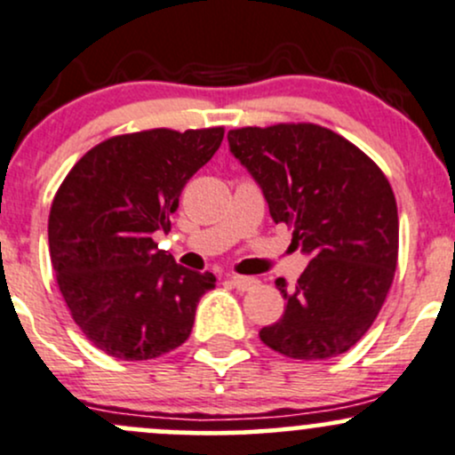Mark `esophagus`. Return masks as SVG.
<instances>
[{"instance_id":"1","label":"esophagus","mask_w":455,"mask_h":455,"mask_svg":"<svg viewBox=\"0 0 455 455\" xmlns=\"http://www.w3.org/2000/svg\"><path fill=\"white\" fill-rule=\"evenodd\" d=\"M228 281L233 283V287L239 289V291H248V289H252L257 281L251 276H239V274H233V276H228Z\"/></svg>"}]
</instances>
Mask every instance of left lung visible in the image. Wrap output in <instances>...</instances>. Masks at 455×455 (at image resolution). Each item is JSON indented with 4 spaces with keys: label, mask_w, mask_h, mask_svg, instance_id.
<instances>
[{
    "label": "left lung",
    "mask_w": 455,
    "mask_h": 455,
    "mask_svg": "<svg viewBox=\"0 0 455 455\" xmlns=\"http://www.w3.org/2000/svg\"><path fill=\"white\" fill-rule=\"evenodd\" d=\"M231 153L266 196L274 222L311 257L293 287L276 278L284 313L259 337L283 356L323 361L371 328L397 267L391 183L349 140L313 123L228 132Z\"/></svg>",
    "instance_id": "8db88e82"
}]
</instances>
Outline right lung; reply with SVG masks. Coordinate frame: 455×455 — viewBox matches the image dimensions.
Returning <instances> with one entry per match:
<instances>
[{
    "label": "right lung",
    "instance_id": "add662e5",
    "mask_svg": "<svg viewBox=\"0 0 455 455\" xmlns=\"http://www.w3.org/2000/svg\"><path fill=\"white\" fill-rule=\"evenodd\" d=\"M224 127L148 129L97 144L67 174L49 212V254L64 302L94 347L151 361L188 341L216 287L157 251L186 183L213 157Z\"/></svg>",
    "mask_w": 455,
    "mask_h": 455
}]
</instances>
